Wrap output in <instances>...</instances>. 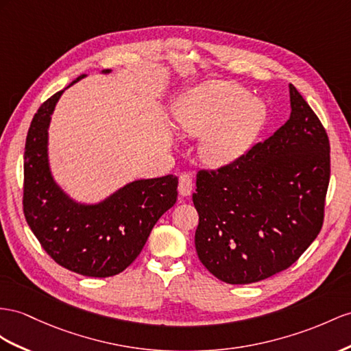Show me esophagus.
Here are the masks:
<instances>
[{"label":"esophagus","mask_w":351,"mask_h":351,"mask_svg":"<svg viewBox=\"0 0 351 351\" xmlns=\"http://www.w3.org/2000/svg\"><path fill=\"white\" fill-rule=\"evenodd\" d=\"M178 191L179 194H181L182 197H186V195H191L193 193V179L190 175H181L179 176V185H178Z\"/></svg>","instance_id":"obj_1"}]
</instances>
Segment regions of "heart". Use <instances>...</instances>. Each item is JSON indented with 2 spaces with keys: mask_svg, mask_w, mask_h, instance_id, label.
I'll return each instance as SVG.
<instances>
[{
  "mask_svg": "<svg viewBox=\"0 0 351 351\" xmlns=\"http://www.w3.org/2000/svg\"><path fill=\"white\" fill-rule=\"evenodd\" d=\"M173 115L185 136L203 139L200 151L206 163L222 167L254 145L264 128L267 108L236 83L208 82L179 96Z\"/></svg>",
  "mask_w": 351,
  "mask_h": 351,
  "instance_id": "1",
  "label": "heart"
}]
</instances>
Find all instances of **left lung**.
Segmentation results:
<instances>
[{"label":"left lung","mask_w":351,"mask_h":351,"mask_svg":"<svg viewBox=\"0 0 351 351\" xmlns=\"http://www.w3.org/2000/svg\"><path fill=\"white\" fill-rule=\"evenodd\" d=\"M291 117L234 163L200 170L195 250L219 280L247 285L289 268L322 230L329 139L292 84Z\"/></svg>","instance_id":"obj_1"}]
</instances>
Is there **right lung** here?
Listing matches in <instances>:
<instances>
[{"label":"right lung","instance_id":"obj_1","mask_svg":"<svg viewBox=\"0 0 351 351\" xmlns=\"http://www.w3.org/2000/svg\"><path fill=\"white\" fill-rule=\"evenodd\" d=\"M64 92L49 97L31 121L25 143L23 213L43 249L59 265L87 277L115 276L136 259L152 227L176 203L178 178L136 179L99 203L71 199L49 163V125Z\"/></svg>","mask_w":351,"mask_h":351}]
</instances>
